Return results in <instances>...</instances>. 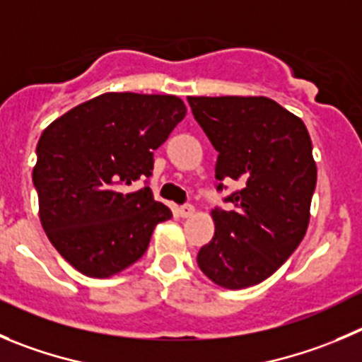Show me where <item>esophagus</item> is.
<instances>
[{
	"label": "esophagus",
	"instance_id": "esophagus-1",
	"mask_svg": "<svg viewBox=\"0 0 362 362\" xmlns=\"http://www.w3.org/2000/svg\"><path fill=\"white\" fill-rule=\"evenodd\" d=\"M195 213V208L192 204H185L179 208V215L183 216V218H188V216H192Z\"/></svg>",
	"mask_w": 362,
	"mask_h": 362
}]
</instances>
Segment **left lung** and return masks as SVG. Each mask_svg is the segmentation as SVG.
Listing matches in <instances>:
<instances>
[{
  "mask_svg": "<svg viewBox=\"0 0 362 362\" xmlns=\"http://www.w3.org/2000/svg\"><path fill=\"white\" fill-rule=\"evenodd\" d=\"M188 103L218 151L215 177L243 185L226 199L235 209L211 211L215 236L199 250L197 264L226 290L259 284L293 254L308 230L316 187L308 127L264 95H190Z\"/></svg>",
  "mask_w": 362,
  "mask_h": 362,
  "instance_id": "8db88e82",
  "label": "left lung"
}]
</instances>
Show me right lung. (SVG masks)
Masks as SVG:
<instances>
[{
	"instance_id": "1",
	"label": "right lung",
	"mask_w": 362,
	"mask_h": 362,
	"mask_svg": "<svg viewBox=\"0 0 362 362\" xmlns=\"http://www.w3.org/2000/svg\"><path fill=\"white\" fill-rule=\"evenodd\" d=\"M185 115L177 95L106 92L44 129L33 167L39 216L71 267L106 279L144 256L172 213L149 187H129L153 174V151Z\"/></svg>"
}]
</instances>
